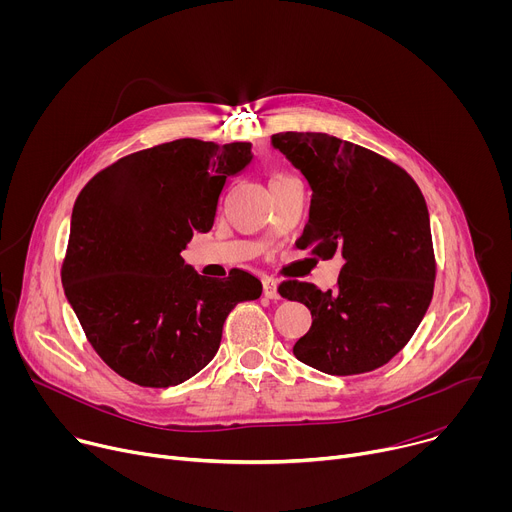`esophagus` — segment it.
<instances>
[{"instance_id":"1","label":"esophagus","mask_w":512,"mask_h":512,"mask_svg":"<svg viewBox=\"0 0 512 512\" xmlns=\"http://www.w3.org/2000/svg\"><path fill=\"white\" fill-rule=\"evenodd\" d=\"M263 294L269 300H279V291H277V281L275 279H271V277L263 279Z\"/></svg>"}]
</instances>
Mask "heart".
<instances>
[{"label":"heart","mask_w":512,"mask_h":512,"mask_svg":"<svg viewBox=\"0 0 512 512\" xmlns=\"http://www.w3.org/2000/svg\"><path fill=\"white\" fill-rule=\"evenodd\" d=\"M279 178H281V176H279ZM275 180H277V178H275Z\"/></svg>","instance_id":"heart-1"}]
</instances>
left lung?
I'll return each instance as SVG.
<instances>
[{
    "mask_svg": "<svg viewBox=\"0 0 512 512\" xmlns=\"http://www.w3.org/2000/svg\"><path fill=\"white\" fill-rule=\"evenodd\" d=\"M271 145L312 188L300 249L342 257L334 289L283 281L279 294L312 312L294 354L326 375H360L387 364L425 316L435 259L425 198L387 158L328 133L285 131Z\"/></svg>",
    "mask_w": 512,
    "mask_h": 512,
    "instance_id": "8db88e82",
    "label": "left lung"
}]
</instances>
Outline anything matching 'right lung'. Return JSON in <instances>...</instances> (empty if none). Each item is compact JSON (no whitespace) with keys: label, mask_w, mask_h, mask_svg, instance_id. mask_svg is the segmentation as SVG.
<instances>
[{"label":"right lung","mask_w":512,"mask_h":512,"mask_svg":"<svg viewBox=\"0 0 512 512\" xmlns=\"http://www.w3.org/2000/svg\"><path fill=\"white\" fill-rule=\"evenodd\" d=\"M251 143L176 139L121 158L79 194L70 218L62 287L91 346L123 379L174 387L221 346L229 312L261 296V281L233 269L198 275L182 251L212 229L231 176Z\"/></svg>","instance_id":"add662e5"}]
</instances>
